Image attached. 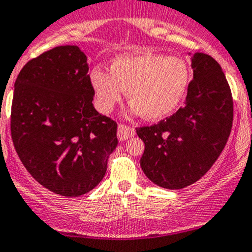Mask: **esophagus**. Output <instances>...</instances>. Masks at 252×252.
<instances>
[{
  "label": "esophagus",
  "mask_w": 252,
  "mask_h": 252,
  "mask_svg": "<svg viewBox=\"0 0 252 252\" xmlns=\"http://www.w3.org/2000/svg\"><path fill=\"white\" fill-rule=\"evenodd\" d=\"M135 134V130L133 126H129L126 124H119L118 126V138L119 140H126Z\"/></svg>",
  "instance_id": "esophagus-1"
}]
</instances>
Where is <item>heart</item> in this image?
<instances>
[{"label":"heart","instance_id":"b5f03b06","mask_svg":"<svg viewBox=\"0 0 252 252\" xmlns=\"http://www.w3.org/2000/svg\"><path fill=\"white\" fill-rule=\"evenodd\" d=\"M90 83L95 104L101 113L112 112L126 90L131 114L159 121L183 103L191 72L183 59L146 53L119 56L113 61L110 72L95 69Z\"/></svg>","mask_w":252,"mask_h":252}]
</instances>
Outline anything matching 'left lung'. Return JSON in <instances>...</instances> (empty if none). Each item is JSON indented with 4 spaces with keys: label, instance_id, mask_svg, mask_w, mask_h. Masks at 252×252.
<instances>
[{
    "label": "left lung",
    "instance_id": "1",
    "mask_svg": "<svg viewBox=\"0 0 252 252\" xmlns=\"http://www.w3.org/2000/svg\"><path fill=\"white\" fill-rule=\"evenodd\" d=\"M185 105L153 126H139L140 165L159 187L181 189L212 167L230 137L233 100L226 76L212 56L196 53Z\"/></svg>",
    "mask_w": 252,
    "mask_h": 252
}]
</instances>
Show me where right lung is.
Instances as JSON below:
<instances>
[{"label":"right lung","instance_id":"1","mask_svg":"<svg viewBox=\"0 0 252 252\" xmlns=\"http://www.w3.org/2000/svg\"><path fill=\"white\" fill-rule=\"evenodd\" d=\"M87 56L66 45L22 67L11 106V137L29 173L65 197L90 192L117 148L118 124L93 105Z\"/></svg>","mask_w":252,"mask_h":252}]
</instances>
